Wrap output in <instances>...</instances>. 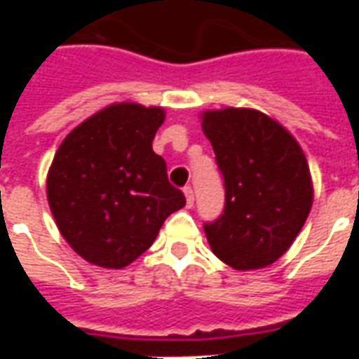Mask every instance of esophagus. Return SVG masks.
I'll return each instance as SVG.
<instances>
[{"label": "esophagus", "instance_id": "34e87169", "mask_svg": "<svg viewBox=\"0 0 359 359\" xmlns=\"http://www.w3.org/2000/svg\"><path fill=\"white\" fill-rule=\"evenodd\" d=\"M184 196H187V205L192 208L194 205V190H192V187H184Z\"/></svg>", "mask_w": 359, "mask_h": 359}]
</instances>
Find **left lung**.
Here are the masks:
<instances>
[{
  "label": "left lung",
  "instance_id": "1",
  "mask_svg": "<svg viewBox=\"0 0 359 359\" xmlns=\"http://www.w3.org/2000/svg\"><path fill=\"white\" fill-rule=\"evenodd\" d=\"M202 128L225 182V210L203 225L211 250L238 271L267 267L290 248L311 210L306 156L262 111H205Z\"/></svg>",
  "mask_w": 359,
  "mask_h": 359
}]
</instances>
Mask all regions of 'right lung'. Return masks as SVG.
Masks as SVG:
<instances>
[{"mask_svg": "<svg viewBox=\"0 0 359 359\" xmlns=\"http://www.w3.org/2000/svg\"><path fill=\"white\" fill-rule=\"evenodd\" d=\"M161 107L113 103L73 128L48 172V202L71 248L105 269H123L154 244L163 221L184 208L151 142Z\"/></svg>", "mask_w": 359, "mask_h": 359, "instance_id": "obj_1", "label": "right lung"}]
</instances>
